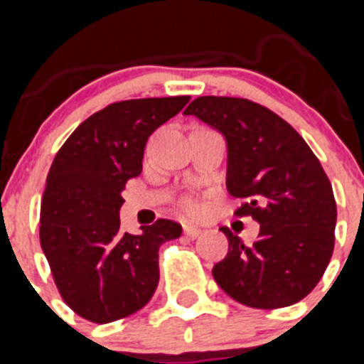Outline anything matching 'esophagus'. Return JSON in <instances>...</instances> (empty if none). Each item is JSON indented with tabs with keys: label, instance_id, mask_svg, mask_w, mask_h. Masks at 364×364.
<instances>
[{
	"label": "esophagus",
	"instance_id": "esophagus-1",
	"mask_svg": "<svg viewBox=\"0 0 364 364\" xmlns=\"http://www.w3.org/2000/svg\"><path fill=\"white\" fill-rule=\"evenodd\" d=\"M202 231L198 230V228L195 226H184V235L188 237V239H197L198 235H200Z\"/></svg>",
	"mask_w": 364,
	"mask_h": 364
}]
</instances>
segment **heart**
I'll return each instance as SVG.
<instances>
[{"instance_id":"obj_1","label":"heart","mask_w":364,"mask_h":364,"mask_svg":"<svg viewBox=\"0 0 364 364\" xmlns=\"http://www.w3.org/2000/svg\"><path fill=\"white\" fill-rule=\"evenodd\" d=\"M184 210L188 211L189 215H195L198 211V204H197V202H193V200H186L184 202Z\"/></svg>"}]
</instances>
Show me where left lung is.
I'll return each instance as SVG.
<instances>
[{"instance_id": "1", "label": "left lung", "mask_w": 364, "mask_h": 364, "mask_svg": "<svg viewBox=\"0 0 364 364\" xmlns=\"http://www.w3.org/2000/svg\"><path fill=\"white\" fill-rule=\"evenodd\" d=\"M193 114L224 136L226 188L246 198L237 215L260 224L253 244L222 230L230 240L213 277L235 301L282 308L306 297L333 253L337 208L323 166L288 122L244 98L200 96Z\"/></svg>"}]
</instances>
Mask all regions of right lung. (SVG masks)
Wrapping results in <instances>:
<instances>
[{
	"label": "right lung",
	"instance_id": "1",
	"mask_svg": "<svg viewBox=\"0 0 364 364\" xmlns=\"http://www.w3.org/2000/svg\"><path fill=\"white\" fill-rule=\"evenodd\" d=\"M189 96L125 100L74 129L50 166L40 242L63 301L80 317L105 324L144 308L159 286V247L182 226L160 218L142 233L120 231L122 191L142 173L154 129Z\"/></svg>",
	"mask_w": 364,
	"mask_h": 364
}]
</instances>
